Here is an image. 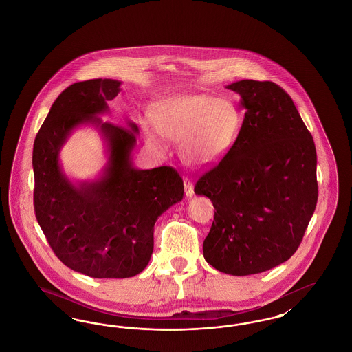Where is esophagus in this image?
I'll return each instance as SVG.
<instances>
[{"mask_svg":"<svg viewBox=\"0 0 352 352\" xmlns=\"http://www.w3.org/2000/svg\"><path fill=\"white\" fill-rule=\"evenodd\" d=\"M184 184L186 197H187V198H192V197H194V186H192V182H191L190 179L184 178Z\"/></svg>","mask_w":352,"mask_h":352,"instance_id":"esophagus-1","label":"esophagus"}]
</instances>
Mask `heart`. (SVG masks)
Segmentation results:
<instances>
[{
  "label": "heart",
  "mask_w": 352,
  "mask_h": 352,
  "mask_svg": "<svg viewBox=\"0 0 352 352\" xmlns=\"http://www.w3.org/2000/svg\"><path fill=\"white\" fill-rule=\"evenodd\" d=\"M148 144L164 151L168 140L181 141V157L188 166L208 168L234 145L241 126L239 109L230 100L210 95H178L165 101L151 118Z\"/></svg>",
  "instance_id": "obj_1"
}]
</instances>
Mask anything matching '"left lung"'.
I'll return each instance as SVG.
<instances>
[{"mask_svg":"<svg viewBox=\"0 0 352 352\" xmlns=\"http://www.w3.org/2000/svg\"><path fill=\"white\" fill-rule=\"evenodd\" d=\"M226 88L247 109L232 148L195 184L215 207L203 256L223 273L248 276L289 260L318 199L313 137L281 87L240 80Z\"/></svg>","mask_w":352,"mask_h":352,"instance_id":"obj_1","label":"left lung"}]
</instances>
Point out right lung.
Masks as SVG:
<instances>
[{
  "label": "right lung",
  "instance_id": "obj_1",
  "mask_svg": "<svg viewBox=\"0 0 352 352\" xmlns=\"http://www.w3.org/2000/svg\"><path fill=\"white\" fill-rule=\"evenodd\" d=\"M120 87L113 79L69 85L54 101L34 141L36 220L58 258L94 278H126L146 268L157 219L184 199V181L174 168L134 166L135 124L128 121L122 128L100 118ZM82 126L100 132L107 162L98 179L72 182L60 151Z\"/></svg>",
  "mask_w": 352,
  "mask_h": 352
}]
</instances>
